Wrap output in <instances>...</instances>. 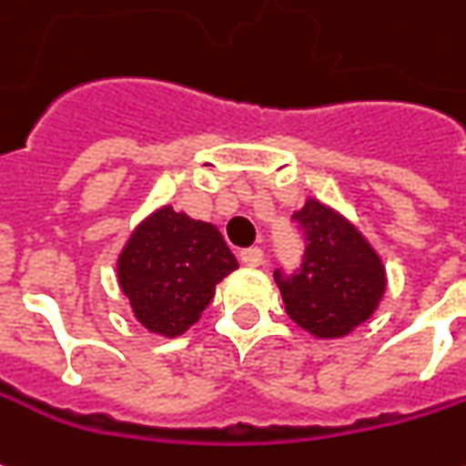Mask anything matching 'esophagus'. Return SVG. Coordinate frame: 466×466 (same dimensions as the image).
Listing matches in <instances>:
<instances>
[{
  "label": "esophagus",
  "mask_w": 466,
  "mask_h": 466,
  "mask_svg": "<svg viewBox=\"0 0 466 466\" xmlns=\"http://www.w3.org/2000/svg\"><path fill=\"white\" fill-rule=\"evenodd\" d=\"M239 259H242L247 267H259L262 265V259H265V252L259 249V247H247L239 252Z\"/></svg>",
  "instance_id": "esophagus-1"
}]
</instances>
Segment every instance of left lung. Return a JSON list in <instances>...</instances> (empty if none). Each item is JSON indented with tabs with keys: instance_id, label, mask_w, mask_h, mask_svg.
<instances>
[{
	"instance_id": "left-lung-1",
	"label": "left lung",
	"mask_w": 466,
	"mask_h": 466,
	"mask_svg": "<svg viewBox=\"0 0 466 466\" xmlns=\"http://www.w3.org/2000/svg\"><path fill=\"white\" fill-rule=\"evenodd\" d=\"M302 239L300 265L278 267L275 282L285 310L318 338H338L369 320L386 289L379 255L338 211L308 201L292 214Z\"/></svg>"
}]
</instances>
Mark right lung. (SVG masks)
Returning a JSON list of instances; mask_svg holds the SVG:
<instances>
[{
	"mask_svg": "<svg viewBox=\"0 0 466 466\" xmlns=\"http://www.w3.org/2000/svg\"><path fill=\"white\" fill-rule=\"evenodd\" d=\"M237 269L229 247L207 222L171 207L133 232L118 259V279L136 318L151 333L188 330L214 298V285Z\"/></svg>",
	"mask_w": 466,
	"mask_h": 466,
	"instance_id": "right-lung-1",
	"label": "right lung"
}]
</instances>
